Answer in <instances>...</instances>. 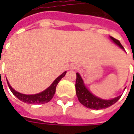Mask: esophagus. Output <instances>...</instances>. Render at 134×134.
<instances>
[{
  "label": "esophagus",
  "instance_id": "obj_1",
  "mask_svg": "<svg viewBox=\"0 0 134 134\" xmlns=\"http://www.w3.org/2000/svg\"><path fill=\"white\" fill-rule=\"evenodd\" d=\"M77 68V65H74V64L71 65L70 66V69L75 70V69H76Z\"/></svg>",
  "mask_w": 134,
  "mask_h": 134
}]
</instances>
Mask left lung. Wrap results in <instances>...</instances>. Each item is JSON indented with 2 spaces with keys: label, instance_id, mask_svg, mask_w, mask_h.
I'll list each match as a JSON object with an SVG mask.
<instances>
[{
  "label": "left lung",
  "instance_id": "8db88e82",
  "mask_svg": "<svg viewBox=\"0 0 134 134\" xmlns=\"http://www.w3.org/2000/svg\"><path fill=\"white\" fill-rule=\"evenodd\" d=\"M110 38L115 44H117L119 48H121L122 50L125 51L123 46L121 45L119 40H117L112 36H110ZM76 75H77V79H76V83H75L76 95L77 96L79 101L83 105L85 106L86 107L90 108V109H93V110L105 109V108H107L113 104H114L116 101L121 98V95L117 96L114 98L110 99V100H105V99H102L100 98H98V97L95 96V95H93L90 90L86 88L80 74L77 72Z\"/></svg>",
  "mask_w": 134,
  "mask_h": 134
}]
</instances>
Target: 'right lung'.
I'll return each mask as SVG.
<instances>
[{"label":"right lung","mask_w":134,"mask_h":134,"mask_svg":"<svg viewBox=\"0 0 134 134\" xmlns=\"http://www.w3.org/2000/svg\"><path fill=\"white\" fill-rule=\"evenodd\" d=\"M65 74H66V71H64L62 75H59L58 77H57L54 82L51 83V85L48 87L46 90L42 91V92L34 94V95H25V94L20 93L13 89L10 86V84L9 83L8 80L7 83L9 88L10 89L13 95L16 98H18L20 100L23 101L24 103H27V104H41L48 103L52 99V98L54 97V94H55V92H56L57 86L59 82V80L64 77Z\"/></svg>","instance_id":"1"}]
</instances>
